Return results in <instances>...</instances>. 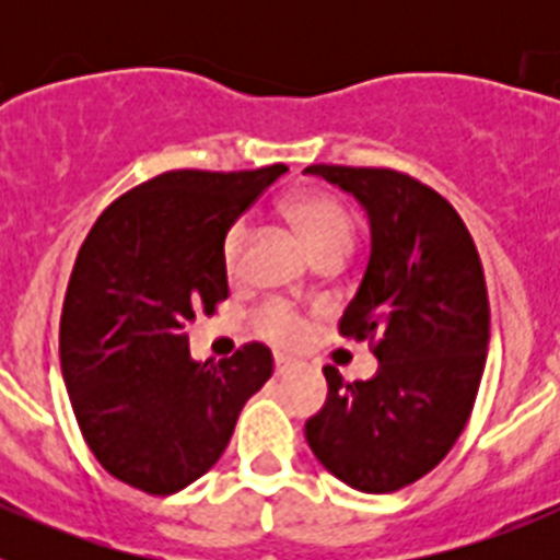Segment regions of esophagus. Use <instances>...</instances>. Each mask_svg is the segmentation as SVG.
I'll return each mask as SVG.
<instances>
[{
	"instance_id": "34e87169",
	"label": "esophagus",
	"mask_w": 560,
	"mask_h": 560,
	"mask_svg": "<svg viewBox=\"0 0 560 560\" xmlns=\"http://www.w3.org/2000/svg\"><path fill=\"white\" fill-rule=\"evenodd\" d=\"M294 370V361L289 359V355H275V373L277 375H285Z\"/></svg>"
}]
</instances>
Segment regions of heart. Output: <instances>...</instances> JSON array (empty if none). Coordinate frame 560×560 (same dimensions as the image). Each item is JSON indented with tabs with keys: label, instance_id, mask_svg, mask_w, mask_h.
<instances>
[{
	"label": "heart",
	"instance_id": "1",
	"mask_svg": "<svg viewBox=\"0 0 560 560\" xmlns=\"http://www.w3.org/2000/svg\"><path fill=\"white\" fill-rule=\"evenodd\" d=\"M285 219L303 235L316 264L345 260L355 244V219L345 201L328 190H303L285 201ZM252 226L246 219H235L221 237V266L230 277L244 269ZM255 328L264 339L280 348H294L305 339V319L289 303H266L255 314Z\"/></svg>",
	"mask_w": 560,
	"mask_h": 560
}]
</instances>
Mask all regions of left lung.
<instances>
[{
  "label": "left lung",
  "mask_w": 560,
  "mask_h": 560,
  "mask_svg": "<svg viewBox=\"0 0 560 560\" xmlns=\"http://www.w3.org/2000/svg\"><path fill=\"white\" fill-rule=\"evenodd\" d=\"M368 207L373 252L339 336L368 341L378 373L325 368L328 400L305 423L316 459L364 493L427 477L463 434L491 336L482 260L452 201L389 167L311 165Z\"/></svg>",
  "instance_id": "8db88e82"
}]
</instances>
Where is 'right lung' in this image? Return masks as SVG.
<instances>
[{
    "instance_id": "add662e5",
    "label": "right lung",
    "mask_w": 560,
    "mask_h": 560,
    "mask_svg": "<svg viewBox=\"0 0 560 560\" xmlns=\"http://www.w3.org/2000/svg\"><path fill=\"white\" fill-rule=\"evenodd\" d=\"M285 171L160 173L117 196L81 244L58 330L63 381L86 446L137 491L167 497L210 471L275 373L260 341L192 361L185 325L230 296L221 237Z\"/></svg>"
}]
</instances>
